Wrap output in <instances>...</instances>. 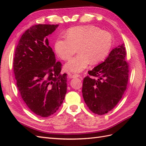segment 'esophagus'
<instances>
[{"mask_svg":"<svg viewBox=\"0 0 146 146\" xmlns=\"http://www.w3.org/2000/svg\"><path fill=\"white\" fill-rule=\"evenodd\" d=\"M77 77H80L81 78L80 75H79L78 74H72V75H70V78H77Z\"/></svg>","mask_w":146,"mask_h":146,"instance_id":"1","label":"esophagus"}]
</instances>
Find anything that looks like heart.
Segmentation results:
<instances>
[{
    "label": "heart",
    "instance_id": "heart-1",
    "mask_svg": "<svg viewBox=\"0 0 146 146\" xmlns=\"http://www.w3.org/2000/svg\"><path fill=\"white\" fill-rule=\"evenodd\" d=\"M55 42V50L61 59L67 61L79 51V54L66 64L70 72H80L91 63L98 64L105 60L111 49V35L96 26L88 25L70 28Z\"/></svg>",
    "mask_w": 146,
    "mask_h": 146
}]
</instances>
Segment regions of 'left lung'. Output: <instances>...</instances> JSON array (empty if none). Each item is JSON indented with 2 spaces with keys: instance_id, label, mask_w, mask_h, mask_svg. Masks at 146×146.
Instances as JSON below:
<instances>
[{
  "instance_id": "1",
  "label": "left lung",
  "mask_w": 146,
  "mask_h": 146,
  "mask_svg": "<svg viewBox=\"0 0 146 146\" xmlns=\"http://www.w3.org/2000/svg\"><path fill=\"white\" fill-rule=\"evenodd\" d=\"M124 43L114 48L104 62L89 70L84 78L82 94L88 107L99 115L115 107L126 90L129 64Z\"/></svg>"
}]
</instances>
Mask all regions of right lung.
<instances>
[{"label":"right lung","mask_w":146,"mask_h":146,"mask_svg":"<svg viewBox=\"0 0 146 146\" xmlns=\"http://www.w3.org/2000/svg\"><path fill=\"white\" fill-rule=\"evenodd\" d=\"M58 25L38 24L22 35L16 50L13 70L22 99L36 115L48 117L62 104L67 92V74L56 61L47 37Z\"/></svg>","instance_id":"obj_1"}]
</instances>
